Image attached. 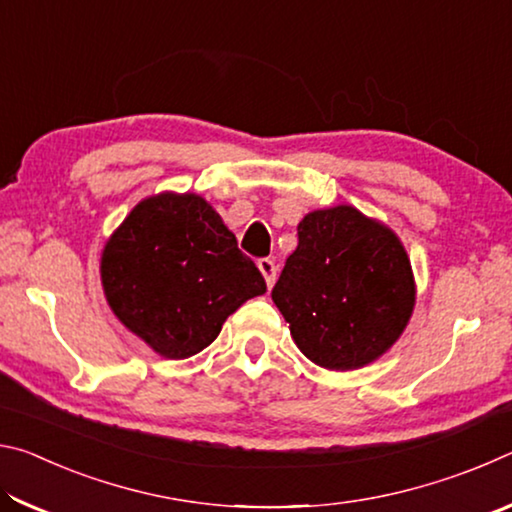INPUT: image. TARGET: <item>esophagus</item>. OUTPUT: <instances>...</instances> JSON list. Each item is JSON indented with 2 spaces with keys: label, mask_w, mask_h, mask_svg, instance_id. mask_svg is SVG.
<instances>
[{
  "label": "esophagus",
  "mask_w": 512,
  "mask_h": 512,
  "mask_svg": "<svg viewBox=\"0 0 512 512\" xmlns=\"http://www.w3.org/2000/svg\"><path fill=\"white\" fill-rule=\"evenodd\" d=\"M257 266H259V271H262V275H264L268 289H271L273 284H275V275H277L275 262H273L271 257H262V259H259V262H257Z\"/></svg>",
  "instance_id": "34e87169"
}]
</instances>
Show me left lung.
Masks as SVG:
<instances>
[{
	"label": "left lung",
	"instance_id": "left-lung-1",
	"mask_svg": "<svg viewBox=\"0 0 512 512\" xmlns=\"http://www.w3.org/2000/svg\"><path fill=\"white\" fill-rule=\"evenodd\" d=\"M273 302L300 352L329 370L381 357L409 323L415 287L406 250L350 205L307 214Z\"/></svg>",
	"mask_w": 512,
	"mask_h": 512
}]
</instances>
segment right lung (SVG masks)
<instances>
[{
  "label": "right lung",
  "instance_id": "right-lung-1",
  "mask_svg": "<svg viewBox=\"0 0 512 512\" xmlns=\"http://www.w3.org/2000/svg\"><path fill=\"white\" fill-rule=\"evenodd\" d=\"M101 282L121 323L167 359L201 352L232 311L266 293L253 259L196 194L137 205L103 248Z\"/></svg>",
  "mask_w": 512,
  "mask_h": 512
}]
</instances>
